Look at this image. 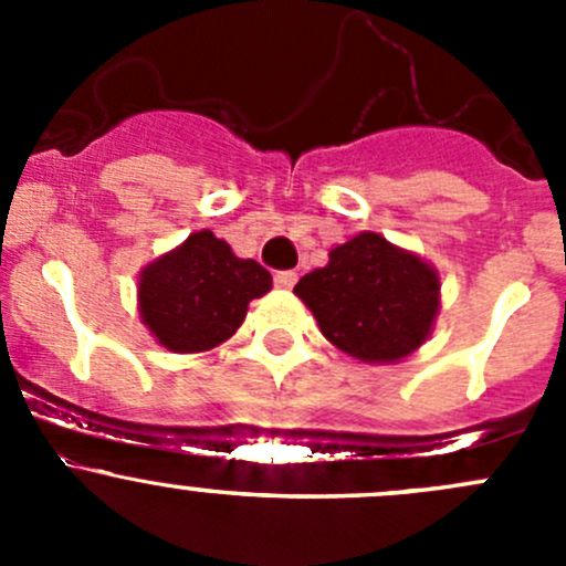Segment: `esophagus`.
<instances>
[{
	"instance_id": "esophagus-1",
	"label": "esophagus",
	"mask_w": 566,
	"mask_h": 566,
	"mask_svg": "<svg viewBox=\"0 0 566 566\" xmlns=\"http://www.w3.org/2000/svg\"><path fill=\"white\" fill-rule=\"evenodd\" d=\"M273 282H276V287L290 290L295 282H298V273H295V271H279L276 276H273Z\"/></svg>"
}]
</instances>
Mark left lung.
Here are the masks:
<instances>
[{
	"mask_svg": "<svg viewBox=\"0 0 566 566\" xmlns=\"http://www.w3.org/2000/svg\"><path fill=\"white\" fill-rule=\"evenodd\" d=\"M295 295L331 345L364 364H397L419 350L441 312V276L424 256L358 232L301 276Z\"/></svg>",
	"mask_w": 566,
	"mask_h": 566,
	"instance_id": "8db88e82",
	"label": "left lung"
}]
</instances>
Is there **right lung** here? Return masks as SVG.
<instances>
[{
	"label": "right lung",
	"instance_id": "add662e5",
	"mask_svg": "<svg viewBox=\"0 0 566 566\" xmlns=\"http://www.w3.org/2000/svg\"><path fill=\"white\" fill-rule=\"evenodd\" d=\"M271 287V273L260 262L241 260L230 243L199 230L142 268L136 304L158 345L172 353H205L230 339L251 301Z\"/></svg>",
	"mask_w": 566,
	"mask_h": 566
}]
</instances>
